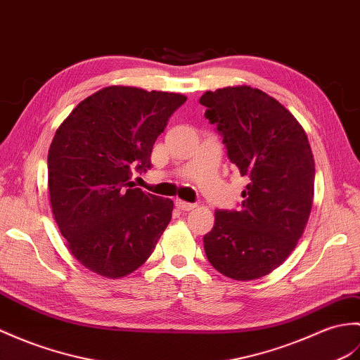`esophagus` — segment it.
Listing matches in <instances>:
<instances>
[{
    "label": "esophagus",
    "mask_w": 360,
    "mask_h": 360,
    "mask_svg": "<svg viewBox=\"0 0 360 360\" xmlns=\"http://www.w3.org/2000/svg\"><path fill=\"white\" fill-rule=\"evenodd\" d=\"M174 204H176V207L181 208V210H184V212H190V210H193V208H196V204L186 202V200H182V199H176L174 200Z\"/></svg>",
    "instance_id": "esophagus-1"
}]
</instances>
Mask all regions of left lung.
Masks as SVG:
<instances>
[{"label":"left lung","instance_id":"8db88e82","mask_svg":"<svg viewBox=\"0 0 360 360\" xmlns=\"http://www.w3.org/2000/svg\"><path fill=\"white\" fill-rule=\"evenodd\" d=\"M229 160L248 178L239 210H216L204 236L208 262L227 278L253 281L293 252L310 218L314 160L305 130L265 91L250 86L205 91Z\"/></svg>","mask_w":360,"mask_h":360}]
</instances>
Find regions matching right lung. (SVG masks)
Listing matches in <instances>:
<instances>
[{
	"label": "right lung",
	"mask_w": 360,
	"mask_h": 360,
	"mask_svg": "<svg viewBox=\"0 0 360 360\" xmlns=\"http://www.w3.org/2000/svg\"><path fill=\"white\" fill-rule=\"evenodd\" d=\"M179 94L110 86L86 98L49 148V195L70 253L90 271L118 279L144 264L172 219L173 200L146 193L131 172L150 155Z\"/></svg>",
	"instance_id": "obj_1"
}]
</instances>
